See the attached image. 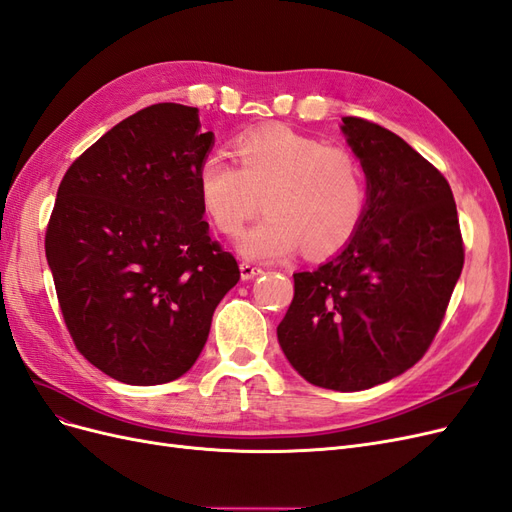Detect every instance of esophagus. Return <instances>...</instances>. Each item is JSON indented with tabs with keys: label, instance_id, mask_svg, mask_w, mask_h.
<instances>
[{
	"label": "esophagus",
	"instance_id": "34e87169",
	"mask_svg": "<svg viewBox=\"0 0 512 512\" xmlns=\"http://www.w3.org/2000/svg\"><path fill=\"white\" fill-rule=\"evenodd\" d=\"M239 269H241V279H243V281L254 279V277H258V275L262 273V269L256 267V264H252V262H241Z\"/></svg>",
	"mask_w": 512,
	"mask_h": 512
}]
</instances>
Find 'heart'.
<instances>
[{"instance_id": "1", "label": "heart", "mask_w": 512, "mask_h": 512, "mask_svg": "<svg viewBox=\"0 0 512 512\" xmlns=\"http://www.w3.org/2000/svg\"><path fill=\"white\" fill-rule=\"evenodd\" d=\"M235 154L239 165L209 152L197 186L209 222L226 237L239 235L267 199L269 216L239 239L243 256L271 262L303 248L320 258L358 235L368 188L351 150L277 125L243 133Z\"/></svg>"}]
</instances>
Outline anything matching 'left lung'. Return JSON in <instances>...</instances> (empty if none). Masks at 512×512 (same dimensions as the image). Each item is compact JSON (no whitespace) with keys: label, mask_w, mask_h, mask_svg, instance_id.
Instances as JSON below:
<instances>
[{"label":"left lung","mask_w":512,"mask_h":512,"mask_svg":"<svg viewBox=\"0 0 512 512\" xmlns=\"http://www.w3.org/2000/svg\"><path fill=\"white\" fill-rule=\"evenodd\" d=\"M343 133L366 173V214L339 256L294 273L277 339L309 383L358 392L424 358L460 279L464 241L451 186L432 163L370 120L345 116Z\"/></svg>","instance_id":"left-lung-1"}]
</instances>
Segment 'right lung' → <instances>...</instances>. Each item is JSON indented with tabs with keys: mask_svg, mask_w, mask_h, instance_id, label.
Here are the masks:
<instances>
[{
	"mask_svg": "<svg viewBox=\"0 0 512 512\" xmlns=\"http://www.w3.org/2000/svg\"><path fill=\"white\" fill-rule=\"evenodd\" d=\"M211 146L197 108L154 103L63 175L46 226L48 267L76 349L116 381L182 377L241 277L203 220L197 171Z\"/></svg>",
	"mask_w": 512,
	"mask_h": 512,
	"instance_id": "add662e5",
	"label": "right lung"
}]
</instances>
